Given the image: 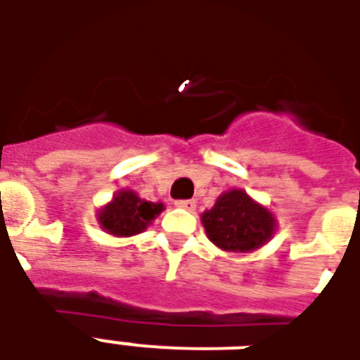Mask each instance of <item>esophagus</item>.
<instances>
[{
  "label": "esophagus",
  "instance_id": "1",
  "mask_svg": "<svg viewBox=\"0 0 360 360\" xmlns=\"http://www.w3.org/2000/svg\"><path fill=\"white\" fill-rule=\"evenodd\" d=\"M175 205L179 209H185V211H194L196 209V200H177Z\"/></svg>",
  "mask_w": 360,
  "mask_h": 360
}]
</instances>
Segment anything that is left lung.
<instances>
[{
  "mask_svg": "<svg viewBox=\"0 0 360 360\" xmlns=\"http://www.w3.org/2000/svg\"><path fill=\"white\" fill-rule=\"evenodd\" d=\"M202 224L209 240L228 252L256 250L276 230V220L269 209L237 188L220 194L213 209L202 214Z\"/></svg>",
  "mask_w": 360,
  "mask_h": 360,
  "instance_id": "8db88e82",
  "label": "left lung"
}]
</instances>
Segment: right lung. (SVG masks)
Masks as SVG:
<instances>
[{
	"label": "right lung",
	"instance_id": "add662e5",
	"mask_svg": "<svg viewBox=\"0 0 360 360\" xmlns=\"http://www.w3.org/2000/svg\"><path fill=\"white\" fill-rule=\"evenodd\" d=\"M162 211L160 202H146L134 191H120L108 205L98 211L97 220L110 236L130 237L141 233Z\"/></svg>",
	"mask_w": 360,
	"mask_h": 360
}]
</instances>
